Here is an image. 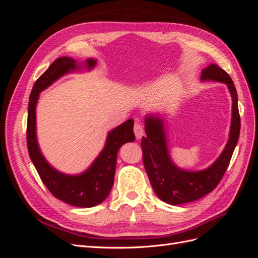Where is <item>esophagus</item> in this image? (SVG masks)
Returning a JSON list of instances; mask_svg holds the SVG:
<instances>
[{"label":"esophagus","mask_w":258,"mask_h":258,"mask_svg":"<svg viewBox=\"0 0 258 258\" xmlns=\"http://www.w3.org/2000/svg\"><path fill=\"white\" fill-rule=\"evenodd\" d=\"M134 131H135V135L137 139L142 138L144 136V127L141 122H136L135 123V127H134Z\"/></svg>","instance_id":"esophagus-1"}]
</instances>
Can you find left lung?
I'll return each mask as SVG.
<instances>
[{"mask_svg": "<svg viewBox=\"0 0 258 258\" xmlns=\"http://www.w3.org/2000/svg\"><path fill=\"white\" fill-rule=\"evenodd\" d=\"M201 80L225 83L232 97V118L228 143L210 168L198 172H189L174 166L169 156L162 120L154 116L146 117L145 119L146 137H143L141 141L144 168L156 195L163 202L172 206L196 201L215 188L227 170L240 135L238 95L228 73L217 64H211L202 71Z\"/></svg>", "mask_w": 258, "mask_h": 258, "instance_id": "left-lung-1", "label": "left lung"}]
</instances>
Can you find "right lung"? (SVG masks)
<instances>
[{"mask_svg":"<svg viewBox=\"0 0 258 258\" xmlns=\"http://www.w3.org/2000/svg\"><path fill=\"white\" fill-rule=\"evenodd\" d=\"M86 63L88 69H91L95 67L96 60L88 59ZM77 68L79 66L72 58H58L36 80L29 98L27 145L38 175L52 196L74 207L91 208L101 204L108 196L114 184L117 153L122 144L134 142L136 137L134 119H128L113 129L107 136L104 150L91 167L80 175H66L48 165L38 148L35 135V106L38 93L60 76Z\"/></svg>","mask_w":258,"mask_h":258,"instance_id":"obj_1","label":"right lung"}]
</instances>
